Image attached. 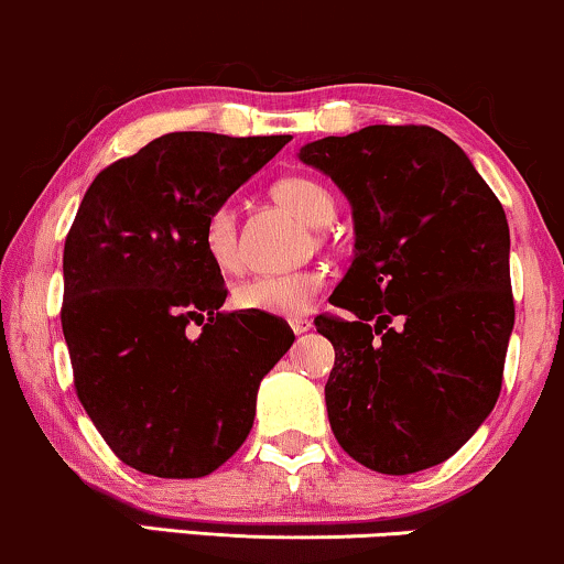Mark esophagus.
Wrapping results in <instances>:
<instances>
[{"label": "esophagus", "mask_w": 564, "mask_h": 564, "mask_svg": "<svg viewBox=\"0 0 564 564\" xmlns=\"http://www.w3.org/2000/svg\"><path fill=\"white\" fill-rule=\"evenodd\" d=\"M289 325H291V330H294V334H307V330L312 328V323L307 321V317H291Z\"/></svg>", "instance_id": "esophagus-1"}]
</instances>
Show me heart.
<instances>
[{
  "instance_id": "1",
  "label": "heart",
  "mask_w": 564,
  "mask_h": 564,
  "mask_svg": "<svg viewBox=\"0 0 564 564\" xmlns=\"http://www.w3.org/2000/svg\"><path fill=\"white\" fill-rule=\"evenodd\" d=\"M273 199L312 228L328 226L336 217V199L321 181L307 175H286L270 188ZM202 247L209 262L223 273L239 270V226L228 205L209 209L202 226ZM325 278L317 270H296L281 275H254L234 289V304L243 312H260L275 317H300L315 304Z\"/></svg>"
}]
</instances>
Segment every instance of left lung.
Returning a JSON list of instances; mask_svg holds the SVG:
<instances>
[{
  "mask_svg": "<svg viewBox=\"0 0 564 564\" xmlns=\"http://www.w3.org/2000/svg\"><path fill=\"white\" fill-rule=\"evenodd\" d=\"M341 188L355 260L317 334L334 344L325 406L341 449L386 476L449 459L491 415L514 325L510 226L449 135L368 126L300 149Z\"/></svg>",
  "mask_w": 564,
  "mask_h": 564,
  "instance_id": "1",
  "label": "left lung"
}]
</instances>
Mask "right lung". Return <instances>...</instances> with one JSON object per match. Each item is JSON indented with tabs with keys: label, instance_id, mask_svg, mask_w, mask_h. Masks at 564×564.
I'll return each mask as SVG.
<instances>
[{
	"label": "right lung",
	"instance_id": "obj_1",
	"mask_svg": "<svg viewBox=\"0 0 564 564\" xmlns=\"http://www.w3.org/2000/svg\"><path fill=\"white\" fill-rule=\"evenodd\" d=\"M289 141L165 133L84 194L65 239L59 317L86 415L139 473L202 478L234 457L260 381L294 344L273 315L220 312L228 289L202 247L209 209Z\"/></svg>",
	"mask_w": 564,
	"mask_h": 564
}]
</instances>
